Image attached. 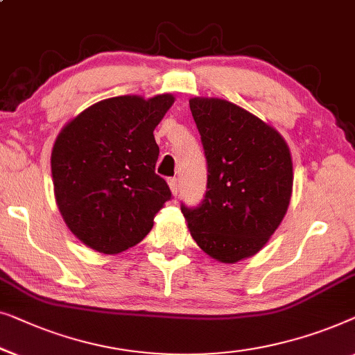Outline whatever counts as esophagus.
<instances>
[{
  "label": "esophagus",
  "instance_id": "esophagus-1",
  "mask_svg": "<svg viewBox=\"0 0 355 355\" xmlns=\"http://www.w3.org/2000/svg\"><path fill=\"white\" fill-rule=\"evenodd\" d=\"M168 187H171L173 196H177V194H178V178L177 177L168 178Z\"/></svg>",
  "mask_w": 355,
  "mask_h": 355
}]
</instances>
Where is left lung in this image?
<instances>
[{
  "label": "left lung",
  "mask_w": 355,
  "mask_h": 355,
  "mask_svg": "<svg viewBox=\"0 0 355 355\" xmlns=\"http://www.w3.org/2000/svg\"><path fill=\"white\" fill-rule=\"evenodd\" d=\"M207 162V191L182 212L198 246L233 263L261 251L288 211L293 162L275 128L225 99H189Z\"/></svg>",
  "instance_id": "obj_1"
}]
</instances>
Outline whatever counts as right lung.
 <instances>
[{
    "label": "right lung",
    "instance_id": "add662e5",
    "mask_svg": "<svg viewBox=\"0 0 355 355\" xmlns=\"http://www.w3.org/2000/svg\"><path fill=\"white\" fill-rule=\"evenodd\" d=\"M173 104L117 96L99 101L67 123L51 154L59 211L80 241L103 254L138 244L172 193L159 177L154 128Z\"/></svg>",
    "mask_w": 355,
    "mask_h": 355
}]
</instances>
